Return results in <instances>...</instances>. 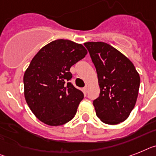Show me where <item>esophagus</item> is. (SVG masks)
<instances>
[{"mask_svg":"<svg viewBox=\"0 0 156 156\" xmlns=\"http://www.w3.org/2000/svg\"><path fill=\"white\" fill-rule=\"evenodd\" d=\"M83 92H84V93L87 94V86H85V87H83Z\"/></svg>","mask_w":156,"mask_h":156,"instance_id":"obj_1","label":"esophagus"}]
</instances>
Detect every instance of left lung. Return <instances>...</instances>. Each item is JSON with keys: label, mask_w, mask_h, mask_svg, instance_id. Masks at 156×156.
<instances>
[{"label": "left lung", "mask_w": 156, "mask_h": 156, "mask_svg": "<svg viewBox=\"0 0 156 156\" xmlns=\"http://www.w3.org/2000/svg\"><path fill=\"white\" fill-rule=\"evenodd\" d=\"M95 65L100 96L93 100L96 115L108 124H117L129 116L138 97L140 78L132 61L104 42L83 44Z\"/></svg>", "instance_id": "8db88e82"}]
</instances>
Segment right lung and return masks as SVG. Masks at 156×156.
Segmentation results:
<instances>
[{"label":"right lung","instance_id":"obj_1","mask_svg":"<svg viewBox=\"0 0 156 156\" xmlns=\"http://www.w3.org/2000/svg\"><path fill=\"white\" fill-rule=\"evenodd\" d=\"M87 53L82 44L60 39L48 44L33 58L24 75V97L41 121L59 126L75 116L83 93L70 82V68Z\"/></svg>","mask_w":156,"mask_h":156}]
</instances>
